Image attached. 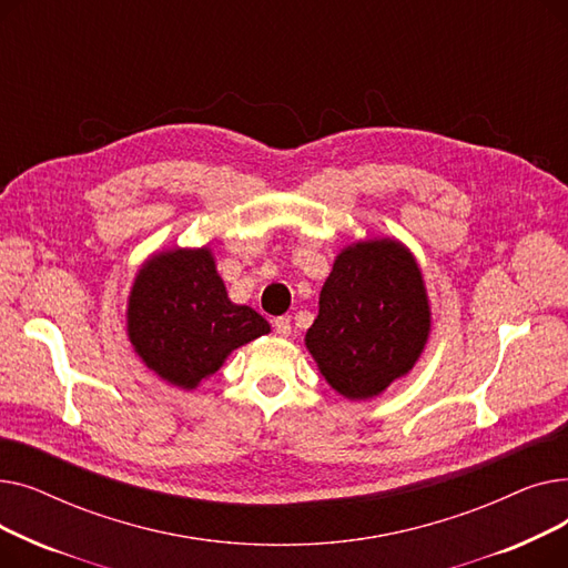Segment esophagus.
Instances as JSON below:
<instances>
[{"label": "esophagus", "instance_id": "34e87169", "mask_svg": "<svg viewBox=\"0 0 568 568\" xmlns=\"http://www.w3.org/2000/svg\"><path fill=\"white\" fill-rule=\"evenodd\" d=\"M274 332L283 338H287L292 334V317L290 315H281L274 320Z\"/></svg>", "mask_w": 568, "mask_h": 568}]
</instances>
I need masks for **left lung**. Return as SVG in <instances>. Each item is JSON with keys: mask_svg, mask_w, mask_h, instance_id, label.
<instances>
[{"mask_svg": "<svg viewBox=\"0 0 568 568\" xmlns=\"http://www.w3.org/2000/svg\"><path fill=\"white\" fill-rule=\"evenodd\" d=\"M428 332L419 266L398 242L371 239L336 257L306 347L338 394L362 400L414 366Z\"/></svg>", "mask_w": 568, "mask_h": 568, "instance_id": "left-lung-1", "label": "left lung"}]
</instances>
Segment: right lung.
<instances>
[{
	"label": "right lung",
	"mask_w": 568,
	"mask_h": 568,
	"mask_svg": "<svg viewBox=\"0 0 568 568\" xmlns=\"http://www.w3.org/2000/svg\"><path fill=\"white\" fill-rule=\"evenodd\" d=\"M264 334L268 322L260 313L227 300L206 248L161 253L140 268L129 300L131 343L149 368L182 389Z\"/></svg>",
	"instance_id": "obj_1"
}]
</instances>
